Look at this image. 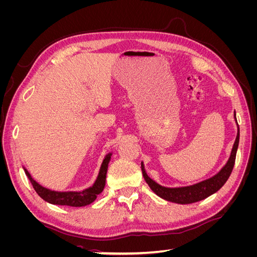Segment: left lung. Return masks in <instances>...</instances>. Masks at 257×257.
Returning <instances> with one entry per match:
<instances>
[{"label": "left lung", "instance_id": "obj_1", "mask_svg": "<svg viewBox=\"0 0 257 257\" xmlns=\"http://www.w3.org/2000/svg\"><path fill=\"white\" fill-rule=\"evenodd\" d=\"M235 120L237 123L236 113H235ZM238 145H239V126H238L236 141L234 146H232L230 157L226 164L222 167V169L216 175L207 179V180L198 182L196 184L189 185V186H181V188H166V186H163L157 183L147 175L144 163L142 162L143 175L146 182L150 186V189L161 198L172 201V203L181 204V205L196 203V201L203 200L219 191L225 184V182L227 181V179L229 178L232 172V168H234V165H235Z\"/></svg>", "mask_w": 257, "mask_h": 257}]
</instances>
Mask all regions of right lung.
Wrapping results in <instances>:
<instances>
[{"mask_svg":"<svg viewBox=\"0 0 257 257\" xmlns=\"http://www.w3.org/2000/svg\"><path fill=\"white\" fill-rule=\"evenodd\" d=\"M111 159V153H108L100 166L98 176L92 186L81 192H57L46 189L40 183H37L34 179L31 177L30 173L25 168V173L28 176L30 182L32 183L34 190L45 201L52 205L61 206H71V207H83L92 204L97 197L98 194L103 192L106 183V175L109 161Z\"/></svg>","mask_w":257,"mask_h":257,"instance_id":"1","label":"right lung"}]
</instances>
